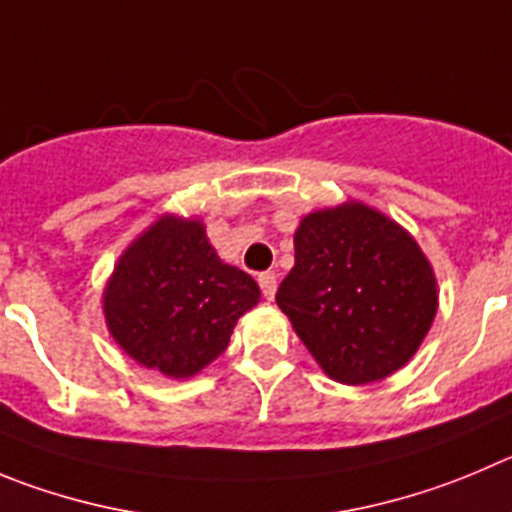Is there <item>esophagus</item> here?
I'll return each mask as SVG.
<instances>
[{
	"instance_id": "esophagus-1",
	"label": "esophagus",
	"mask_w": 512,
	"mask_h": 512,
	"mask_svg": "<svg viewBox=\"0 0 512 512\" xmlns=\"http://www.w3.org/2000/svg\"><path fill=\"white\" fill-rule=\"evenodd\" d=\"M257 283H260V290L262 295H265L267 300H272V295H275V288H278V278H275V272H260L257 275Z\"/></svg>"
}]
</instances>
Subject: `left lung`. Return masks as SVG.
Listing matches in <instances>:
<instances>
[{
	"mask_svg": "<svg viewBox=\"0 0 512 512\" xmlns=\"http://www.w3.org/2000/svg\"><path fill=\"white\" fill-rule=\"evenodd\" d=\"M275 300L323 371L356 386L414 356L437 313V283L399 224L351 202L300 222Z\"/></svg>",
	"mask_w": 512,
	"mask_h": 512,
	"instance_id": "obj_1",
	"label": "left lung"
}]
</instances>
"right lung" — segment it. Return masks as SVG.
Instances as JSON below:
<instances>
[{"label":"right lung","mask_w":512,"mask_h":512,"mask_svg":"<svg viewBox=\"0 0 512 512\" xmlns=\"http://www.w3.org/2000/svg\"><path fill=\"white\" fill-rule=\"evenodd\" d=\"M257 298L255 280L219 260L202 224L164 217L118 260L103 305L128 356L186 379L229 346L234 323Z\"/></svg>","instance_id":"1"}]
</instances>
